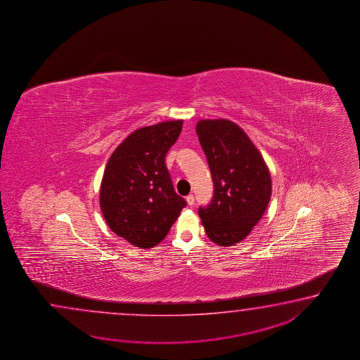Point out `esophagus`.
I'll return each mask as SVG.
<instances>
[{
  "label": "esophagus",
  "mask_w": 360,
  "mask_h": 360,
  "mask_svg": "<svg viewBox=\"0 0 360 360\" xmlns=\"http://www.w3.org/2000/svg\"><path fill=\"white\" fill-rule=\"evenodd\" d=\"M186 203H188V205H189V206H194V197H193V195H188V197H186Z\"/></svg>",
  "instance_id": "34e87169"
}]
</instances>
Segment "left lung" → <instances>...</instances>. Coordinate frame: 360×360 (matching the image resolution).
Instances as JSON below:
<instances>
[{"mask_svg": "<svg viewBox=\"0 0 360 360\" xmlns=\"http://www.w3.org/2000/svg\"><path fill=\"white\" fill-rule=\"evenodd\" d=\"M195 131L214 180L211 205L199 208L207 237L234 245L252 231L268 208L271 177L259 149L237 123L200 120Z\"/></svg>", "mask_w": 360, "mask_h": 360, "instance_id": "1", "label": "left lung"}]
</instances>
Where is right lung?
<instances>
[{"mask_svg":"<svg viewBox=\"0 0 360 360\" xmlns=\"http://www.w3.org/2000/svg\"><path fill=\"white\" fill-rule=\"evenodd\" d=\"M183 120L134 131L109 157L100 184V210L118 237L153 248L167 236L186 202L177 195L165 158Z\"/></svg>","mask_w":360,"mask_h":360,"instance_id":"1","label":"right lung"}]
</instances>
